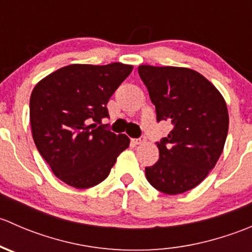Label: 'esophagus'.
Here are the masks:
<instances>
[{"label":"esophagus","mask_w":252,"mask_h":252,"mask_svg":"<svg viewBox=\"0 0 252 252\" xmlns=\"http://www.w3.org/2000/svg\"><path fill=\"white\" fill-rule=\"evenodd\" d=\"M133 144H135V145H140V144H142V142H145V139L144 138H140V139H133Z\"/></svg>","instance_id":"1"}]
</instances>
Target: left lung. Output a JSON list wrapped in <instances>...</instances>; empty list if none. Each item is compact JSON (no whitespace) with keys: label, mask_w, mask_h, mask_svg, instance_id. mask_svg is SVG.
<instances>
[{"label":"left lung","mask_w":252,"mask_h":252,"mask_svg":"<svg viewBox=\"0 0 252 252\" xmlns=\"http://www.w3.org/2000/svg\"><path fill=\"white\" fill-rule=\"evenodd\" d=\"M139 75L172 130L157 142L159 158L145 174L155 189L177 195L194 189L216 166L229 126L227 103L211 81L184 67L142 64Z\"/></svg>","instance_id":"left-lung-1"}]
</instances>
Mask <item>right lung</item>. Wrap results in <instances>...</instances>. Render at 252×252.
<instances>
[{
  "label": "right lung",
  "mask_w": 252,
  "mask_h": 252,
  "mask_svg": "<svg viewBox=\"0 0 252 252\" xmlns=\"http://www.w3.org/2000/svg\"><path fill=\"white\" fill-rule=\"evenodd\" d=\"M133 65L70 64L35 85L30 96L32 139L53 174L77 189L97 185L110 174L117 157L129 146L99 124L107 102Z\"/></svg>",
  "instance_id": "right-lung-1"
}]
</instances>
